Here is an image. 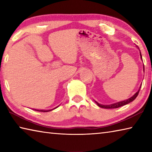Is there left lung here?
Listing matches in <instances>:
<instances>
[{
  "mask_svg": "<svg viewBox=\"0 0 152 152\" xmlns=\"http://www.w3.org/2000/svg\"><path fill=\"white\" fill-rule=\"evenodd\" d=\"M140 56H141V58L142 59V56H141V53H140ZM140 88H141V87H140ZM140 89H139V91L137 92H136V93L134 95H133V96L129 98V99H128L127 100H126V101L118 102H117V103L111 104H109V105H102V104H99L97 102H96V103L97 104L98 106L101 107V108H104V109H116V108H119V107H121L122 106H124V105L127 104L129 103V102H132L133 101H134V100L136 99V97L137 96L139 92H140Z\"/></svg>",
  "mask_w": 152,
  "mask_h": 152,
  "instance_id": "8db88e82",
  "label": "left lung"
}]
</instances>
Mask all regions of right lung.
Wrapping results in <instances>:
<instances>
[{
	"label": "right lung",
	"instance_id": "1",
	"mask_svg": "<svg viewBox=\"0 0 152 152\" xmlns=\"http://www.w3.org/2000/svg\"><path fill=\"white\" fill-rule=\"evenodd\" d=\"M35 110H37V111H40V112H48V111H50V110H36V109H35Z\"/></svg>",
	"mask_w": 152,
	"mask_h": 152
}]
</instances>
